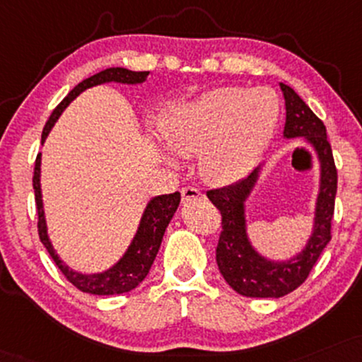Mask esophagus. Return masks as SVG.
Segmentation results:
<instances>
[{
    "label": "esophagus",
    "mask_w": 362,
    "mask_h": 362,
    "mask_svg": "<svg viewBox=\"0 0 362 362\" xmlns=\"http://www.w3.org/2000/svg\"><path fill=\"white\" fill-rule=\"evenodd\" d=\"M202 197V192H200L199 189H195V187H184V189H182V200H184V202H190V200Z\"/></svg>",
    "instance_id": "34e87169"
}]
</instances>
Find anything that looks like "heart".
<instances>
[{"label":"heart","mask_w":362,"mask_h":362,"mask_svg":"<svg viewBox=\"0 0 362 362\" xmlns=\"http://www.w3.org/2000/svg\"><path fill=\"white\" fill-rule=\"evenodd\" d=\"M278 98L267 87L229 86L173 107L165 117V143L180 156L200 155V172L212 184H230L256 162L275 129ZM175 165V158L167 155Z\"/></svg>","instance_id":"1"}]
</instances>
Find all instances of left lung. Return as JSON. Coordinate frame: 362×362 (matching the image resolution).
<instances>
[{"instance_id":"obj_1","label":"left lung","mask_w":362,"mask_h":362,"mask_svg":"<svg viewBox=\"0 0 362 362\" xmlns=\"http://www.w3.org/2000/svg\"><path fill=\"white\" fill-rule=\"evenodd\" d=\"M280 87L286 110L283 136L305 139L320 163L313 230L305 247L285 261L264 258L252 247L246 233V200L258 182L261 165L236 184L207 192L209 200L223 216V230L216 250L217 267L230 288L251 298H280L297 290L332 238L330 223L337 194V168L327 141V129L290 86L280 82Z\"/></svg>"}]
</instances>
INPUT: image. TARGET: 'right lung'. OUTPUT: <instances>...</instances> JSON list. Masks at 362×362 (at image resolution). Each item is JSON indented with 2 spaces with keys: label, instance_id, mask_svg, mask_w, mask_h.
<instances>
[{
  "label": "right lung",
  "instance_id": "right-lung-1",
  "mask_svg": "<svg viewBox=\"0 0 362 362\" xmlns=\"http://www.w3.org/2000/svg\"><path fill=\"white\" fill-rule=\"evenodd\" d=\"M148 74L150 72H133L123 67H111L106 71L98 72L95 76H90L89 79L82 81L64 98V101L55 107L52 116L47 121L45 128L42 132V143L49 136L50 129L54 128L55 121L62 115L65 107L71 104L74 99L79 95L82 90L89 89V87L106 84V82H119V84H141L146 81ZM40 163H42V153L37 155L35 160V170H33V190H35V202H37V212H38V236L43 246L47 247L52 259L59 267L64 276L72 283L76 288L86 293L93 295H119L132 291L133 288L145 280L148 272H150L151 264L156 258V252L162 245V239L165 234V229L170 221H172L173 214H175L178 204H180V194L173 192L168 195H158L148 202V206L143 212L141 221H139L138 230L134 234L132 245L123 255L115 267L103 273H93V275H84V273L74 272L59 258L54 246H52L49 233H47V223H45V212H43V202H42V189H40Z\"/></svg>",
  "mask_w": 362,
  "mask_h": 362
}]
</instances>
